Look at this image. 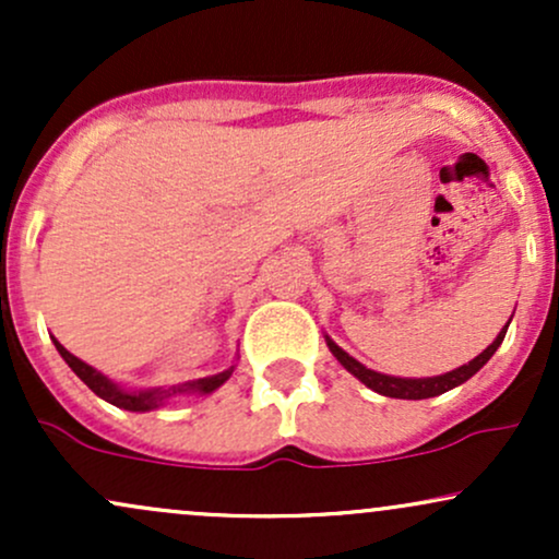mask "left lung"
Returning a JSON list of instances; mask_svg holds the SVG:
<instances>
[{
  "mask_svg": "<svg viewBox=\"0 0 559 559\" xmlns=\"http://www.w3.org/2000/svg\"><path fill=\"white\" fill-rule=\"evenodd\" d=\"M507 325L499 331V336L493 338V342L486 346L484 352H480L476 360H471L467 365H460V368L449 370V373H444V376H433V378H396V376H386V373H376V370L365 368L362 362H357L355 357L346 355V352L336 342H333V338L325 336V344H329L331 355L336 357V360L357 378V381H362L365 386L378 391V394L391 396V400H428V396L444 394V391L460 386V383H465L467 378L476 376L478 370L491 360V355L499 349V344L504 342Z\"/></svg>",
  "mask_w": 559,
  "mask_h": 559,
  "instance_id": "8db88e82",
  "label": "left lung"
}]
</instances>
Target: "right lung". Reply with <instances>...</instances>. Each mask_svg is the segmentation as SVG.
Instances as JSON below:
<instances>
[{"mask_svg": "<svg viewBox=\"0 0 559 559\" xmlns=\"http://www.w3.org/2000/svg\"><path fill=\"white\" fill-rule=\"evenodd\" d=\"M52 342L57 346V352L62 355V360L70 365V370H73V373L79 376L81 381L86 383V386L92 389L96 396H102V400L115 404V407H120V409H131V413H150V409H157L159 404L168 402L170 396H178V394H210V391L223 386V383H226L230 378V373H234V365H230V368L223 370V373L207 376V378H197V381L178 383V386L126 391L123 386H118V383H112L107 376H102L99 370H94L92 365H86L83 360H79L75 355H70V352L60 342H57V338H52Z\"/></svg>", "mask_w": 559, "mask_h": 559, "instance_id": "add662e5", "label": "right lung"}]
</instances>
